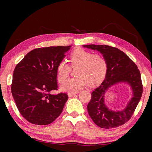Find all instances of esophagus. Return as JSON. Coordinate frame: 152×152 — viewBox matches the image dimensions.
Returning a JSON list of instances; mask_svg holds the SVG:
<instances>
[{
    "mask_svg": "<svg viewBox=\"0 0 152 152\" xmlns=\"http://www.w3.org/2000/svg\"><path fill=\"white\" fill-rule=\"evenodd\" d=\"M76 94L77 93H76V92H69V93H68V96L69 97H72V96H74V95Z\"/></svg>",
    "mask_w": 152,
    "mask_h": 152,
    "instance_id": "34e87169",
    "label": "esophagus"
}]
</instances>
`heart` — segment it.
I'll list each match as a JSON object with an SVG mask.
<instances>
[{
    "mask_svg": "<svg viewBox=\"0 0 152 152\" xmlns=\"http://www.w3.org/2000/svg\"><path fill=\"white\" fill-rule=\"evenodd\" d=\"M70 61L72 68L78 67L77 77L68 79L61 84L62 91L77 92L90 83L96 84L103 80L107 72V61L101 53H93L90 51L78 49L70 55ZM71 68L65 60H61L57 67L58 80L64 82L68 78Z\"/></svg>",
    "mask_w": 152,
    "mask_h": 152,
    "instance_id": "obj_1",
    "label": "heart"
}]
</instances>
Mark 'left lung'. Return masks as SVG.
Returning <instances> with one entry per match:
<instances>
[{
	"label": "left lung",
	"instance_id": "8db88e82",
	"mask_svg": "<svg viewBox=\"0 0 152 152\" xmlns=\"http://www.w3.org/2000/svg\"><path fill=\"white\" fill-rule=\"evenodd\" d=\"M101 52L108 64L105 79L92 92L91 100L87 106L88 114L94 123L101 128L112 129L125 124L131 119L140 102L143 92L140 72L137 66L119 49L106 45H83ZM119 82L130 84L133 97L124 110L114 112L104 103V94L112 86Z\"/></svg>",
	"mask_w": 152,
	"mask_h": 152
}]
</instances>
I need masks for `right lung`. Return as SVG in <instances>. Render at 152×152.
<instances>
[{
    "mask_svg": "<svg viewBox=\"0 0 152 152\" xmlns=\"http://www.w3.org/2000/svg\"><path fill=\"white\" fill-rule=\"evenodd\" d=\"M69 46H51L31 51L14 70L11 92L20 114L29 123L46 125L59 117L68 99L58 90L57 67Z\"/></svg>",
    "mask_w": 152,
    "mask_h": 152,
    "instance_id": "add662e5",
    "label": "right lung"
}]
</instances>
